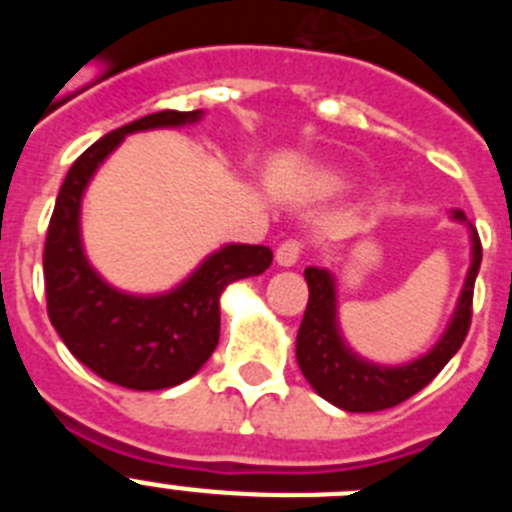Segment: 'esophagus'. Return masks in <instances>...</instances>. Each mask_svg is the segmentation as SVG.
Returning a JSON list of instances; mask_svg holds the SVG:
<instances>
[{"label": "esophagus", "mask_w": 512, "mask_h": 512, "mask_svg": "<svg viewBox=\"0 0 512 512\" xmlns=\"http://www.w3.org/2000/svg\"><path fill=\"white\" fill-rule=\"evenodd\" d=\"M302 256V243L295 241V238H289L284 241L282 246L277 248V264L279 266H295Z\"/></svg>", "instance_id": "1"}]
</instances>
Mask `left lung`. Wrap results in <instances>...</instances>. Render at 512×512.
I'll use <instances>...</instances> for the list:
<instances>
[{
	"label": "left lung",
	"instance_id": "obj_1",
	"mask_svg": "<svg viewBox=\"0 0 512 512\" xmlns=\"http://www.w3.org/2000/svg\"><path fill=\"white\" fill-rule=\"evenodd\" d=\"M454 220L464 223L467 215L454 210ZM482 264V243L477 230L472 228V266L467 282L461 289L459 305L454 310L449 328L441 341L420 359L405 366H379L369 364L356 356L343 343L336 320V282L328 269L307 266L305 279L310 289L305 318L297 333V364L312 390L323 400L348 413H377V410L395 408L415 392H420L428 382L436 379L443 366L449 364L464 343L472 325V297L474 279Z\"/></svg>",
	"mask_w": 512,
	"mask_h": 512
}]
</instances>
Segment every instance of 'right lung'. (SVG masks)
Segmentation results:
<instances>
[{
    "label": "right lung",
    "mask_w": 512,
    "mask_h": 512,
    "mask_svg": "<svg viewBox=\"0 0 512 512\" xmlns=\"http://www.w3.org/2000/svg\"><path fill=\"white\" fill-rule=\"evenodd\" d=\"M200 110H164L99 138L69 169L53 207L43 251L48 318L71 354L97 377L128 390H164L200 372L220 341V295L230 282L264 274L271 248L230 243L207 256L166 295L138 297L110 287L89 266L79 233L81 194L122 138L138 130L179 128Z\"/></svg>",
    "instance_id": "obj_1"
}]
</instances>
